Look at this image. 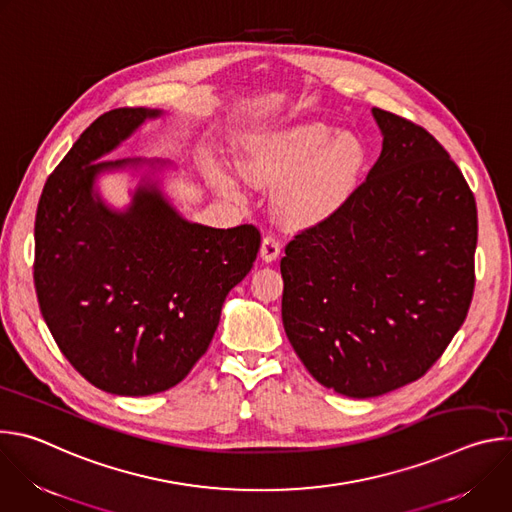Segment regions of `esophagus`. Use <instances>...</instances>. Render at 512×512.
<instances>
[{
    "label": "esophagus",
    "instance_id": "obj_1",
    "mask_svg": "<svg viewBox=\"0 0 512 512\" xmlns=\"http://www.w3.org/2000/svg\"><path fill=\"white\" fill-rule=\"evenodd\" d=\"M279 253H281V243H279V239L275 237V235H265L263 237V243H261V249H259V255H261V259L265 261V263H271V261H275L277 257H279Z\"/></svg>",
    "mask_w": 512,
    "mask_h": 512
}]
</instances>
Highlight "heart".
Masks as SVG:
<instances>
[{
  "label": "heart",
  "mask_w": 512,
  "mask_h": 512,
  "mask_svg": "<svg viewBox=\"0 0 512 512\" xmlns=\"http://www.w3.org/2000/svg\"><path fill=\"white\" fill-rule=\"evenodd\" d=\"M367 148L358 135L324 121H304L253 135L243 152V174L255 184H277L273 204L285 221L316 225L336 214L354 194ZM225 192H239V180L218 172Z\"/></svg>",
  "instance_id": "1"
}]
</instances>
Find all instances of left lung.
Instances as JSON below:
<instances>
[{
    "label": "left lung",
    "mask_w": 512,
    "mask_h": 512,
    "mask_svg": "<svg viewBox=\"0 0 512 512\" xmlns=\"http://www.w3.org/2000/svg\"><path fill=\"white\" fill-rule=\"evenodd\" d=\"M383 152L350 200L289 241L285 334L310 375L354 399L423 377L466 320L478 214L431 133L373 107Z\"/></svg>",
    "instance_id": "1"
}]
</instances>
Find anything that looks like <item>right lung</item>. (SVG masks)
Instances as JSON below:
<instances>
[{
    "instance_id": "1",
    "label": "right lung",
    "mask_w": 512,
    "mask_h": 512,
    "mask_svg": "<svg viewBox=\"0 0 512 512\" xmlns=\"http://www.w3.org/2000/svg\"><path fill=\"white\" fill-rule=\"evenodd\" d=\"M160 115L121 107L95 119L48 176L34 225V285L52 338L91 385L123 397L168 391L192 371L261 245L253 225L186 221L148 176L125 210L101 200L99 174L166 166L97 162Z\"/></svg>"
}]
</instances>
